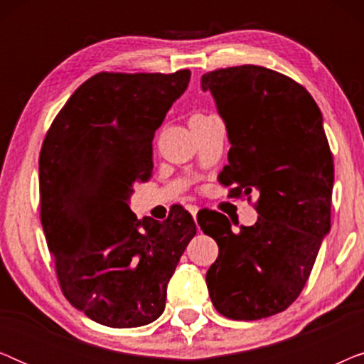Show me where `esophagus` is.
<instances>
[{"mask_svg":"<svg viewBox=\"0 0 364 364\" xmlns=\"http://www.w3.org/2000/svg\"><path fill=\"white\" fill-rule=\"evenodd\" d=\"M186 208H187V210H188V213H191V215H192L193 218H196L197 212H198V207H197V205H187Z\"/></svg>","mask_w":364,"mask_h":364,"instance_id":"1","label":"esophagus"}]
</instances>
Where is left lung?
<instances>
[{
    "instance_id": "1",
    "label": "left lung",
    "mask_w": 364,
    "mask_h": 364,
    "mask_svg": "<svg viewBox=\"0 0 364 364\" xmlns=\"http://www.w3.org/2000/svg\"><path fill=\"white\" fill-rule=\"evenodd\" d=\"M200 86L232 146L218 181L232 197H258V220L238 233L218 212L197 217L218 245L208 295L223 316L260 320L296 300L330 232L335 167L323 116L305 87L253 64L203 74Z\"/></svg>"
}]
</instances>
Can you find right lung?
Instances as JSON below:
<instances>
[{
  "label": "right lung",
  "mask_w": 364,
  "mask_h": 364,
  "mask_svg": "<svg viewBox=\"0 0 364 364\" xmlns=\"http://www.w3.org/2000/svg\"><path fill=\"white\" fill-rule=\"evenodd\" d=\"M191 81L173 74L99 73L54 119L39 156L41 223L68 301L101 325L136 328L166 308L167 283L197 227L177 208L142 220L134 183L152 176V139Z\"/></svg>",
  "instance_id": "right-lung-1"
}]
</instances>
